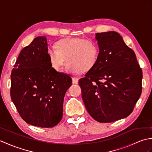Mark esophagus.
Segmentation results:
<instances>
[{"instance_id": "34e87169", "label": "esophagus", "mask_w": 152, "mask_h": 152, "mask_svg": "<svg viewBox=\"0 0 152 152\" xmlns=\"http://www.w3.org/2000/svg\"><path fill=\"white\" fill-rule=\"evenodd\" d=\"M78 78H77V77H72V83L74 84H77V83H78Z\"/></svg>"}]
</instances>
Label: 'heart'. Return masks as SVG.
Returning a JSON list of instances; mask_svg holds the SVG:
<instances>
[{"label":"heart","mask_w":152,"mask_h":152,"mask_svg":"<svg viewBox=\"0 0 152 152\" xmlns=\"http://www.w3.org/2000/svg\"><path fill=\"white\" fill-rule=\"evenodd\" d=\"M54 49L48 50L47 55L51 66L56 71H60L66 64L69 72H87L97 63L99 48L97 44L91 40L80 38H67L56 42Z\"/></svg>","instance_id":"1"}]
</instances>
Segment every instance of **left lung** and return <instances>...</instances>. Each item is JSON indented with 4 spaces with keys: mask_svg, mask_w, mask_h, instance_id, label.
Listing matches in <instances>:
<instances>
[{
    "mask_svg": "<svg viewBox=\"0 0 152 152\" xmlns=\"http://www.w3.org/2000/svg\"><path fill=\"white\" fill-rule=\"evenodd\" d=\"M97 63L79 80L87 111L100 123L125 118L142 93V71L134 51L115 31L96 33Z\"/></svg>",
    "mask_w": 152,
    "mask_h": 152,
    "instance_id": "1",
    "label": "left lung"
}]
</instances>
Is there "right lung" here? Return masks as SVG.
<instances>
[{
	"mask_svg": "<svg viewBox=\"0 0 152 152\" xmlns=\"http://www.w3.org/2000/svg\"><path fill=\"white\" fill-rule=\"evenodd\" d=\"M48 50L44 36L35 38L22 49L12 70L10 96L25 122L49 128L63 118L64 96L72 80L53 69Z\"/></svg>",
	"mask_w": 152,
	"mask_h": 152,
	"instance_id": "obj_1",
	"label": "right lung"
}]
</instances>
